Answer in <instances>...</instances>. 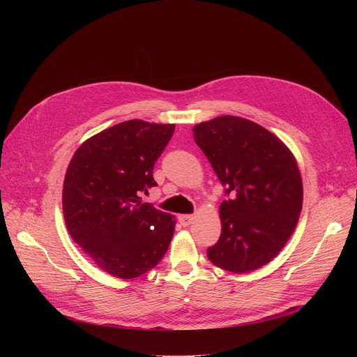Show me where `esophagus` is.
I'll use <instances>...</instances> for the list:
<instances>
[{"instance_id": "1", "label": "esophagus", "mask_w": 357, "mask_h": 357, "mask_svg": "<svg viewBox=\"0 0 357 357\" xmlns=\"http://www.w3.org/2000/svg\"><path fill=\"white\" fill-rule=\"evenodd\" d=\"M192 220H193V218L189 214H180L178 215V222H180L181 226H189L192 223Z\"/></svg>"}]
</instances>
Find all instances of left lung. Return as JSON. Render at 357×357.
<instances>
[{
    "label": "left lung",
    "instance_id": "left-lung-1",
    "mask_svg": "<svg viewBox=\"0 0 357 357\" xmlns=\"http://www.w3.org/2000/svg\"><path fill=\"white\" fill-rule=\"evenodd\" d=\"M228 199L220 204L222 234L207 248L210 262L244 274L271 262L294 234L302 208L295 156L268 129L236 116L193 126Z\"/></svg>",
    "mask_w": 357,
    "mask_h": 357
}]
</instances>
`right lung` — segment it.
Wrapping results in <instances>:
<instances>
[{
    "instance_id": "1",
    "label": "right lung",
    "mask_w": 357,
    "mask_h": 357,
    "mask_svg": "<svg viewBox=\"0 0 357 357\" xmlns=\"http://www.w3.org/2000/svg\"><path fill=\"white\" fill-rule=\"evenodd\" d=\"M176 125L126 121L91 137L67 168L62 210L67 229L105 273L131 280L168 250L174 218L142 202L156 186L153 167Z\"/></svg>"
}]
</instances>
